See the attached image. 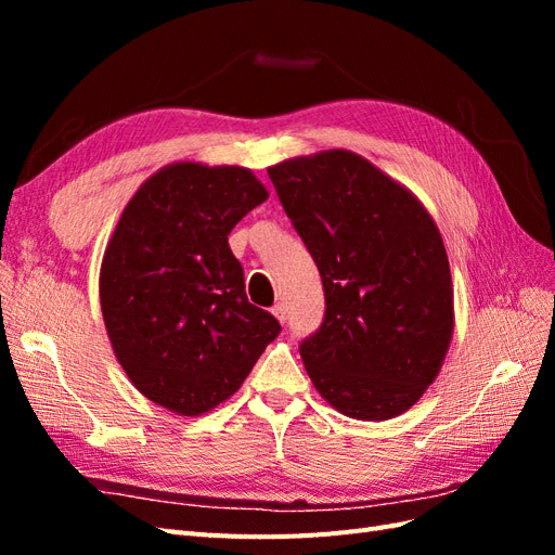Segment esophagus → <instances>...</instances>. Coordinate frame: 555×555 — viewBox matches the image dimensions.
Here are the masks:
<instances>
[{
  "mask_svg": "<svg viewBox=\"0 0 555 555\" xmlns=\"http://www.w3.org/2000/svg\"><path fill=\"white\" fill-rule=\"evenodd\" d=\"M271 312H273V317L278 319V322H280V324H284V322H287V306H284V304H275Z\"/></svg>",
  "mask_w": 555,
  "mask_h": 555,
  "instance_id": "esophagus-1",
  "label": "esophagus"
}]
</instances>
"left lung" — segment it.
Masks as SVG:
<instances>
[{"instance_id": "8db88e82", "label": "left lung", "mask_w": 555, "mask_h": 555, "mask_svg": "<svg viewBox=\"0 0 555 555\" xmlns=\"http://www.w3.org/2000/svg\"><path fill=\"white\" fill-rule=\"evenodd\" d=\"M268 176L324 284V322L300 345L314 389L361 422L408 412L440 375L453 335L438 224L351 150L284 159Z\"/></svg>"}]
</instances>
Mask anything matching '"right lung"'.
I'll return each instance as SVG.
<instances>
[{
	"instance_id": "1",
	"label": "right lung",
	"mask_w": 555,
	"mask_h": 555,
	"mask_svg": "<svg viewBox=\"0 0 555 555\" xmlns=\"http://www.w3.org/2000/svg\"><path fill=\"white\" fill-rule=\"evenodd\" d=\"M268 198L245 166L173 162L117 220L99 271L113 354L155 405L198 416L241 389L278 319L245 294L229 233Z\"/></svg>"
}]
</instances>
